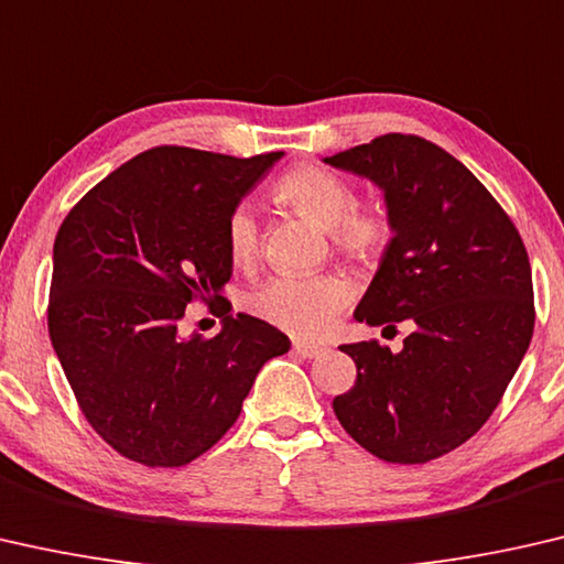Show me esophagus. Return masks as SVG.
Here are the masks:
<instances>
[{"mask_svg":"<svg viewBox=\"0 0 564 564\" xmlns=\"http://www.w3.org/2000/svg\"><path fill=\"white\" fill-rule=\"evenodd\" d=\"M294 352L302 355V357L315 359V357L327 355L329 347H325V345H310V343H294Z\"/></svg>","mask_w":564,"mask_h":564,"instance_id":"34e87169","label":"esophagus"}]
</instances>
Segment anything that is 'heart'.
<instances>
[{
  "instance_id": "1",
  "label": "heart",
  "mask_w": 564,
  "mask_h": 564,
  "mask_svg": "<svg viewBox=\"0 0 564 564\" xmlns=\"http://www.w3.org/2000/svg\"><path fill=\"white\" fill-rule=\"evenodd\" d=\"M272 195L329 237L339 252L357 262L382 254L392 237L390 217L377 202H357L355 187L343 174L300 164L274 182ZM229 262L249 270L260 257V225L249 205H237L225 225ZM352 300V290L335 274L272 276L247 297V307L270 325L302 339H319L335 329L339 315Z\"/></svg>"
}]
</instances>
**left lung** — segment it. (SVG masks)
Instances as JSON below:
<instances>
[{
    "mask_svg": "<svg viewBox=\"0 0 564 564\" xmlns=\"http://www.w3.org/2000/svg\"><path fill=\"white\" fill-rule=\"evenodd\" d=\"M384 192L392 239L355 319L412 332L400 352L343 345L357 382L332 408L384 463L422 465L490 420L534 329L522 237L463 162L414 134H382L325 156Z\"/></svg>",
    "mask_w": 564,
    "mask_h": 564,
    "instance_id": "obj_1",
    "label": "left lung"
}]
</instances>
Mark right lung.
<instances>
[{
    "label": "right lung",
    "instance_id": "add662e5",
    "mask_svg": "<svg viewBox=\"0 0 564 564\" xmlns=\"http://www.w3.org/2000/svg\"><path fill=\"white\" fill-rule=\"evenodd\" d=\"M284 152L237 160L152 147L91 187L54 239L52 347L97 435L147 467H182L237 422L267 359L290 337L229 315L225 225ZM223 317L215 338H182L186 304Z\"/></svg>",
    "mask_w": 564,
    "mask_h": 564
}]
</instances>
